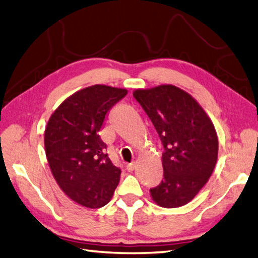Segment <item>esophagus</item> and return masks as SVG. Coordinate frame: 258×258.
<instances>
[{"instance_id": "obj_1", "label": "esophagus", "mask_w": 258, "mask_h": 258, "mask_svg": "<svg viewBox=\"0 0 258 258\" xmlns=\"http://www.w3.org/2000/svg\"><path fill=\"white\" fill-rule=\"evenodd\" d=\"M135 168H136V164H135V163H130V164H128V165H127V169H128V171H134V170H135Z\"/></svg>"}]
</instances>
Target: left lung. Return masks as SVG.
I'll use <instances>...</instances> for the list:
<instances>
[{
  "label": "left lung",
  "instance_id": "8db88e82",
  "mask_svg": "<svg viewBox=\"0 0 258 258\" xmlns=\"http://www.w3.org/2000/svg\"><path fill=\"white\" fill-rule=\"evenodd\" d=\"M134 96L164 146V179L150 190L151 197L165 208L183 206L206 184L217 163L214 123L197 100L176 86L137 89Z\"/></svg>",
  "mask_w": 258,
  "mask_h": 258
}]
</instances>
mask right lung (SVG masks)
I'll use <instances>...</instances> for the list:
<instances>
[{
    "mask_svg": "<svg viewBox=\"0 0 258 258\" xmlns=\"http://www.w3.org/2000/svg\"><path fill=\"white\" fill-rule=\"evenodd\" d=\"M127 92L104 85L79 90L47 121L44 146L52 175L69 199L85 207L106 205L119 183L121 171L99 134L108 110Z\"/></svg>",
    "mask_w": 258,
    "mask_h": 258,
    "instance_id": "1",
    "label": "right lung"
}]
</instances>
